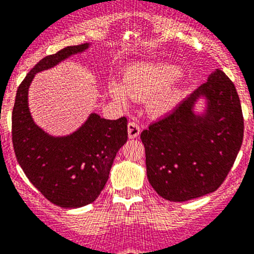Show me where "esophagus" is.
Masks as SVG:
<instances>
[{
	"label": "esophagus",
	"instance_id": "esophagus-1",
	"mask_svg": "<svg viewBox=\"0 0 254 254\" xmlns=\"http://www.w3.org/2000/svg\"><path fill=\"white\" fill-rule=\"evenodd\" d=\"M127 133H129L130 139H134L140 134V127L136 121H130L127 124Z\"/></svg>",
	"mask_w": 254,
	"mask_h": 254
}]
</instances>
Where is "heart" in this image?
<instances>
[{"mask_svg":"<svg viewBox=\"0 0 254 254\" xmlns=\"http://www.w3.org/2000/svg\"><path fill=\"white\" fill-rule=\"evenodd\" d=\"M182 75L179 67L167 64H138L130 67L124 76V84L118 81L110 83V94L120 103L127 102L129 97L144 98L151 96L149 109L156 114H165L173 109L176 102V94L169 87Z\"/></svg>","mask_w":254,"mask_h":254,"instance_id":"1","label":"heart"}]
</instances>
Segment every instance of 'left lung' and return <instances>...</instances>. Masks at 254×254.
Returning <instances> with one entry per match:
<instances>
[{
	"instance_id": "8db88e82",
	"label": "left lung",
	"mask_w": 254,
	"mask_h": 254,
	"mask_svg": "<svg viewBox=\"0 0 254 254\" xmlns=\"http://www.w3.org/2000/svg\"><path fill=\"white\" fill-rule=\"evenodd\" d=\"M200 96L206 98L207 109L197 115L192 109ZM243 133V112L235 85L216 69L174 111L140 134L152 188L171 202L217 190L233 167Z\"/></svg>"
}]
</instances>
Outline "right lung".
<instances>
[{
    "instance_id": "add662e5",
    "label": "right lung",
    "mask_w": 254,
    "mask_h": 254,
    "mask_svg": "<svg viewBox=\"0 0 254 254\" xmlns=\"http://www.w3.org/2000/svg\"><path fill=\"white\" fill-rule=\"evenodd\" d=\"M88 47L89 43L69 46L42 59L17 88L12 109V144L17 162L35 188L64 208H78L97 199L116 153L127 140L125 116L106 120L90 114L84 124L66 136L50 135L33 121L28 90L34 75Z\"/></svg>"
}]
</instances>
